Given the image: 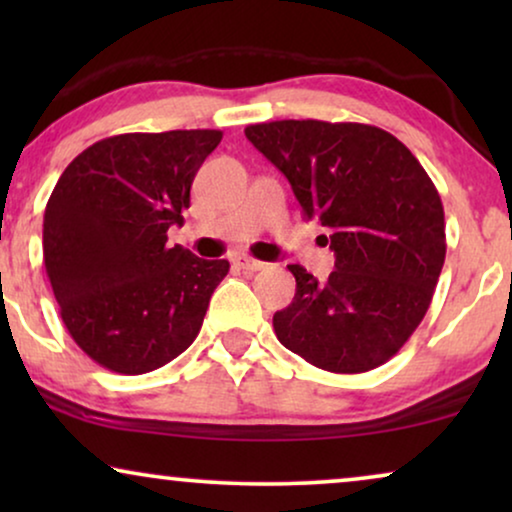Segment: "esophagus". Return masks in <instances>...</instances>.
Segmentation results:
<instances>
[{
    "mask_svg": "<svg viewBox=\"0 0 512 512\" xmlns=\"http://www.w3.org/2000/svg\"><path fill=\"white\" fill-rule=\"evenodd\" d=\"M235 263L240 265L242 270H247V272L263 270L265 265H268V263H263V261H256V258H251V256H237V258H235Z\"/></svg>",
    "mask_w": 512,
    "mask_h": 512,
    "instance_id": "esophagus-1",
    "label": "esophagus"
}]
</instances>
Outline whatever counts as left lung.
Masks as SVG:
<instances>
[{"label":"left lung","mask_w":512,"mask_h":512,"mask_svg":"<svg viewBox=\"0 0 512 512\" xmlns=\"http://www.w3.org/2000/svg\"><path fill=\"white\" fill-rule=\"evenodd\" d=\"M244 135L289 179L335 254L326 282L289 265L296 296L272 326L328 373L387 363L422 324L445 263L440 195L408 146L366 123L272 121Z\"/></svg>","instance_id":"1"}]
</instances>
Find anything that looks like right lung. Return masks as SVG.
<instances>
[{"label":"right lung","mask_w":512,"mask_h":512,"mask_svg":"<svg viewBox=\"0 0 512 512\" xmlns=\"http://www.w3.org/2000/svg\"><path fill=\"white\" fill-rule=\"evenodd\" d=\"M221 130L128 132L79 153L44 212L60 317L102 368L151 373L188 349L230 263L167 244Z\"/></svg>","instance_id":"add662e5"}]
</instances>
